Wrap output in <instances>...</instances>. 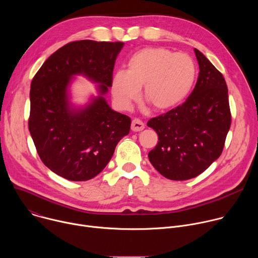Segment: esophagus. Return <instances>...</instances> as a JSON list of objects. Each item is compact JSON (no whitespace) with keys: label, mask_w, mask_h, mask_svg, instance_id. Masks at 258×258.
<instances>
[{"label":"esophagus","mask_w":258,"mask_h":258,"mask_svg":"<svg viewBox=\"0 0 258 258\" xmlns=\"http://www.w3.org/2000/svg\"><path fill=\"white\" fill-rule=\"evenodd\" d=\"M145 128V124L144 122L139 119V118H135L132 122V131L133 132H140V131H143Z\"/></svg>","instance_id":"esophagus-1"}]
</instances>
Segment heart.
Returning <instances> with one entry per match:
<instances>
[{"label": "heart", "mask_w": 258, "mask_h": 258, "mask_svg": "<svg viewBox=\"0 0 258 258\" xmlns=\"http://www.w3.org/2000/svg\"><path fill=\"white\" fill-rule=\"evenodd\" d=\"M197 75L194 60L185 53H172L164 48H145L135 53L126 71H117L111 83L116 105L127 110L143 97L157 110L178 105L190 94Z\"/></svg>", "instance_id": "b5f03b06"}]
</instances>
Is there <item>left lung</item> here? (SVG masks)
<instances>
[{"instance_id":"1","label":"left lung","mask_w":258,"mask_h":258,"mask_svg":"<svg viewBox=\"0 0 258 258\" xmlns=\"http://www.w3.org/2000/svg\"><path fill=\"white\" fill-rule=\"evenodd\" d=\"M195 54L200 71L191 95L147 122L159 140L149 160L172 180L190 179L206 170L222 154L232 121L224 76L199 50Z\"/></svg>"}]
</instances>
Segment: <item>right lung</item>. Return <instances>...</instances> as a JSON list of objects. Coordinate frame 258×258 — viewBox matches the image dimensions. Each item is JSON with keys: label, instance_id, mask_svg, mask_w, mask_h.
I'll return each instance as SVG.
<instances>
[{"label": "right lung", "instance_id": "1", "mask_svg": "<svg viewBox=\"0 0 258 258\" xmlns=\"http://www.w3.org/2000/svg\"><path fill=\"white\" fill-rule=\"evenodd\" d=\"M123 45L91 40L68 43L32 79L29 133L43 163L68 180H88L99 174L130 133L131 118L110 108L103 96L80 110L70 108L67 97L75 75L100 84V94H106Z\"/></svg>", "mask_w": 258, "mask_h": 258}]
</instances>
